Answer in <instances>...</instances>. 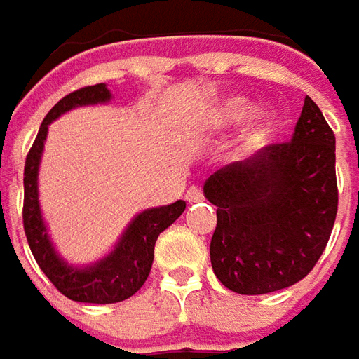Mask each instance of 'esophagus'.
Here are the masks:
<instances>
[{
    "instance_id": "1",
    "label": "esophagus",
    "mask_w": 359,
    "mask_h": 359,
    "mask_svg": "<svg viewBox=\"0 0 359 359\" xmlns=\"http://www.w3.org/2000/svg\"><path fill=\"white\" fill-rule=\"evenodd\" d=\"M185 199L189 201V203H199V201L205 199V195H203V189H201L199 185H191L187 193H185Z\"/></svg>"
}]
</instances>
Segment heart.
<instances>
[{
	"label": "heart",
	"mask_w": 359,
	"mask_h": 359,
	"mask_svg": "<svg viewBox=\"0 0 359 359\" xmlns=\"http://www.w3.org/2000/svg\"><path fill=\"white\" fill-rule=\"evenodd\" d=\"M251 111V102L243 96H232V98H226L222 102H218L208 114V127L216 129V131H222L228 127L240 123L241 119L248 116ZM278 123V116L271 106H261L249 114L248 126L243 129L241 135V149L249 151V149H255L261 143H265L266 137L273 133L274 127Z\"/></svg>",
	"instance_id": "b5f03b06"
}]
</instances>
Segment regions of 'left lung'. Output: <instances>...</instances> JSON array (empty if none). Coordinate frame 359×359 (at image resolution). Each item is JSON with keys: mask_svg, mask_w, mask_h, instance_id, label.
I'll return each mask as SVG.
<instances>
[{"mask_svg": "<svg viewBox=\"0 0 359 359\" xmlns=\"http://www.w3.org/2000/svg\"><path fill=\"white\" fill-rule=\"evenodd\" d=\"M334 133L306 96L288 143L263 147L205 182L216 205L210 263L226 288L259 296L311 273L338 210Z\"/></svg>", "mask_w": 359, "mask_h": 359, "instance_id": "obj_1", "label": "left lung"}]
</instances>
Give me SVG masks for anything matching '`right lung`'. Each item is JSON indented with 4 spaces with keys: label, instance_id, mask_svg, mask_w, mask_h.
Returning a JSON list of instances; mask_svg holds the SVG:
<instances>
[{
    "label": "right lung",
    "instance_id": "add662e5",
    "mask_svg": "<svg viewBox=\"0 0 359 359\" xmlns=\"http://www.w3.org/2000/svg\"><path fill=\"white\" fill-rule=\"evenodd\" d=\"M110 98L111 93L104 83L85 86L63 96L42 121L25 164L22 224H25L30 251L36 259L38 266L53 286L63 296L83 304H116L133 296L149 278L152 259H154V243L158 236L168 226L174 224L185 210V201H175L166 207L147 208L129 222L110 255H106L93 265L73 266L55 251L48 236V228L38 201V168L44 151L48 126L73 108L106 104L110 102Z\"/></svg>",
    "mask_w": 359,
    "mask_h": 359
}]
</instances>
